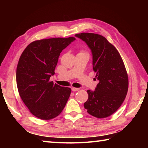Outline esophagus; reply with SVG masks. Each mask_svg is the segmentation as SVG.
<instances>
[{
  "instance_id": "1",
  "label": "esophagus",
  "mask_w": 148,
  "mask_h": 148,
  "mask_svg": "<svg viewBox=\"0 0 148 148\" xmlns=\"http://www.w3.org/2000/svg\"><path fill=\"white\" fill-rule=\"evenodd\" d=\"M79 90V88H74V87L72 88V92H77V91Z\"/></svg>"
}]
</instances>
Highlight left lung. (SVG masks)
<instances>
[{
    "instance_id": "obj_1",
    "label": "left lung",
    "mask_w": 148,
    "mask_h": 148,
    "mask_svg": "<svg viewBox=\"0 0 148 148\" xmlns=\"http://www.w3.org/2000/svg\"><path fill=\"white\" fill-rule=\"evenodd\" d=\"M75 36L92 50L93 69L99 81L94 92L87 90L88 99L84 108L94 117H108L119 109L127 94L128 77L123 61L118 50L103 36L84 32Z\"/></svg>"
}]
</instances>
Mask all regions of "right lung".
Here are the masks:
<instances>
[{
  "instance_id": "obj_1",
  "label": "right lung",
  "mask_w": 148,
  "mask_h": 148,
  "mask_svg": "<svg viewBox=\"0 0 148 148\" xmlns=\"http://www.w3.org/2000/svg\"><path fill=\"white\" fill-rule=\"evenodd\" d=\"M76 38H51L29 44L20 56L16 84L21 100L36 117L44 120L58 116L67 103L71 89L50 81L60 54Z\"/></svg>"
}]
</instances>
